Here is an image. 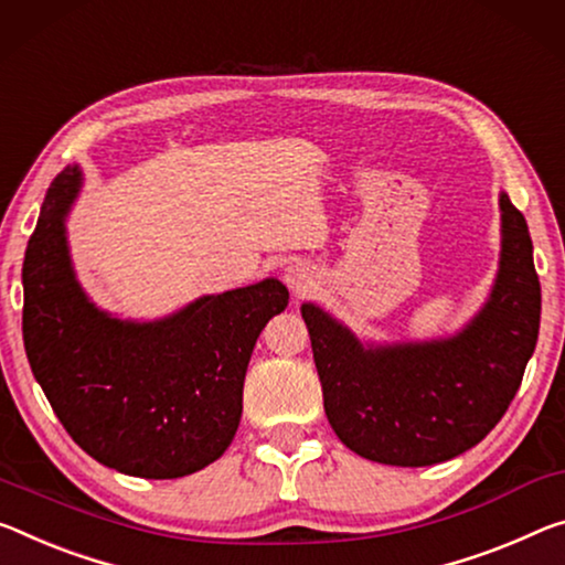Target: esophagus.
Instances as JSON below:
<instances>
[{
	"mask_svg": "<svg viewBox=\"0 0 565 565\" xmlns=\"http://www.w3.org/2000/svg\"><path fill=\"white\" fill-rule=\"evenodd\" d=\"M286 284H289V289L294 294H307L311 289V284H315V279H311V271L307 266H289L286 268Z\"/></svg>",
	"mask_w": 565,
	"mask_h": 565,
	"instance_id": "esophagus-1",
	"label": "esophagus"
}]
</instances>
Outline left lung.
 Wrapping results in <instances>:
<instances>
[{
	"instance_id": "8db88e82",
	"label": "left lung",
	"mask_w": 565,
	"mask_h": 565,
	"mask_svg": "<svg viewBox=\"0 0 565 565\" xmlns=\"http://www.w3.org/2000/svg\"><path fill=\"white\" fill-rule=\"evenodd\" d=\"M503 254L486 309L458 337L364 349L315 303L301 317L329 425L349 450L402 468L445 462L478 445L523 382L541 327V281L523 213L500 195Z\"/></svg>"
}]
</instances>
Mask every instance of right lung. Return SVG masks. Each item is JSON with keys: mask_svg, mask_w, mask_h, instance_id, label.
Segmentation results:
<instances>
[{"mask_svg": "<svg viewBox=\"0 0 565 565\" xmlns=\"http://www.w3.org/2000/svg\"><path fill=\"white\" fill-rule=\"evenodd\" d=\"M77 188V168L50 183L24 250L22 337L34 380L89 458L136 478L191 476L234 440L250 352L289 291L266 279L156 324L107 317L70 268L65 213Z\"/></svg>", "mask_w": 565, "mask_h": 565, "instance_id": "right-lung-1", "label": "right lung"}]
</instances>
